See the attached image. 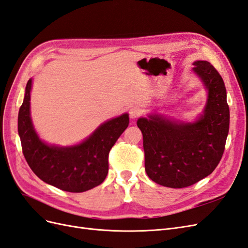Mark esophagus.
<instances>
[{
	"label": "esophagus",
	"instance_id": "1",
	"mask_svg": "<svg viewBox=\"0 0 248 248\" xmlns=\"http://www.w3.org/2000/svg\"><path fill=\"white\" fill-rule=\"evenodd\" d=\"M141 115V109L138 107H132L129 109V116L131 119H136Z\"/></svg>",
	"mask_w": 248,
	"mask_h": 248
}]
</instances>
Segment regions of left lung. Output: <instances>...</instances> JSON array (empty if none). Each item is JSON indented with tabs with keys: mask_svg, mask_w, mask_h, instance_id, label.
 <instances>
[{
	"mask_svg": "<svg viewBox=\"0 0 248 248\" xmlns=\"http://www.w3.org/2000/svg\"><path fill=\"white\" fill-rule=\"evenodd\" d=\"M193 65L192 71L207 91L202 114L192 122L161 114L137 122L142 133L148 177L170 188L190 186L211 174L221 159L229 133L230 109L222 78L207 61Z\"/></svg>",
	"mask_w": 248,
	"mask_h": 248,
	"instance_id": "8db88e82",
	"label": "left lung"
}]
</instances>
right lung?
<instances>
[{
    "mask_svg": "<svg viewBox=\"0 0 248 248\" xmlns=\"http://www.w3.org/2000/svg\"><path fill=\"white\" fill-rule=\"evenodd\" d=\"M30 78L18 111V134L22 153L34 174L46 183L69 192H84L100 185L108 171V153L128 127L129 115L108 120L79 144L49 145L36 132L31 118Z\"/></svg>",
    "mask_w": 248,
    "mask_h": 248,
    "instance_id": "obj_1",
    "label": "right lung"
}]
</instances>
